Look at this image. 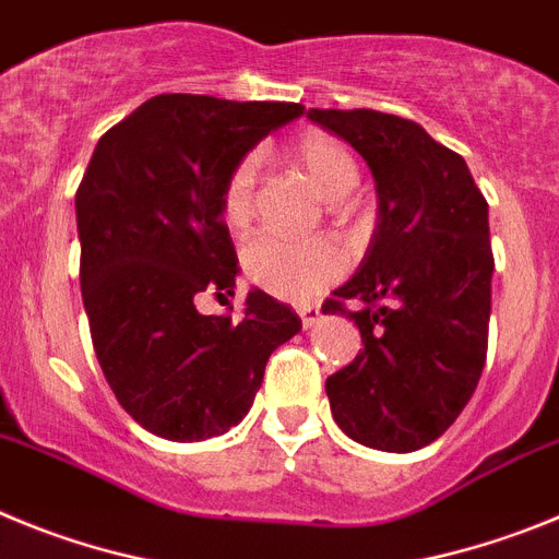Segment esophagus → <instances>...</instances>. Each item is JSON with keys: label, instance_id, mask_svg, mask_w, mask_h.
<instances>
[{"label": "esophagus", "instance_id": "obj_1", "mask_svg": "<svg viewBox=\"0 0 559 559\" xmlns=\"http://www.w3.org/2000/svg\"><path fill=\"white\" fill-rule=\"evenodd\" d=\"M296 313H299V319H302L305 330L319 324V319H322V310L316 308V305H302V308H296Z\"/></svg>", "mask_w": 559, "mask_h": 559}]
</instances>
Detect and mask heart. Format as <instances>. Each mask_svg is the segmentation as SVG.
Here are the masks:
<instances>
[{
  "label": "heart",
  "instance_id": "1",
  "mask_svg": "<svg viewBox=\"0 0 559 559\" xmlns=\"http://www.w3.org/2000/svg\"><path fill=\"white\" fill-rule=\"evenodd\" d=\"M290 159L328 201H344L358 185L355 156L338 136L310 131L299 136ZM257 159L246 156L226 179L221 195V218L231 231H246L254 221ZM347 269L338 246L330 240H285L260 235L243 251V271L257 288L288 302H308L322 294Z\"/></svg>",
  "mask_w": 559,
  "mask_h": 559
}]
</instances>
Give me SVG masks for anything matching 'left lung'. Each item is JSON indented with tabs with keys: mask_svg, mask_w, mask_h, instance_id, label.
<instances>
[{
	"mask_svg": "<svg viewBox=\"0 0 559 559\" xmlns=\"http://www.w3.org/2000/svg\"><path fill=\"white\" fill-rule=\"evenodd\" d=\"M308 117L367 159L378 190L367 254L324 302L364 341L324 383L330 412L360 445L419 451L453 426L487 358L496 269L487 201L462 156L417 122L372 108Z\"/></svg>",
	"mask_w": 559,
	"mask_h": 559,
	"instance_id": "obj_1",
	"label": "left lung"
}]
</instances>
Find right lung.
I'll use <instances>...</instances> for the list:
<instances>
[{"mask_svg":"<svg viewBox=\"0 0 559 559\" xmlns=\"http://www.w3.org/2000/svg\"><path fill=\"white\" fill-rule=\"evenodd\" d=\"M299 103L156 95L97 142L75 195L81 294L114 397L173 442L221 437L249 414L269 355L302 319L265 290L229 305L237 254L221 218L226 179Z\"/></svg>","mask_w":559,"mask_h":559,"instance_id":"add662e5","label":"right lung"}]
</instances>
